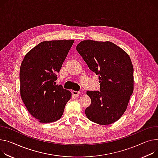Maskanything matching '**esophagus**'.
Instances as JSON below:
<instances>
[{"label":"esophagus","mask_w":158,"mask_h":158,"mask_svg":"<svg viewBox=\"0 0 158 158\" xmlns=\"http://www.w3.org/2000/svg\"><path fill=\"white\" fill-rule=\"evenodd\" d=\"M72 94H73V95L77 96V95H79V94H81V92H80V91H72Z\"/></svg>","instance_id":"esophagus-1"}]
</instances>
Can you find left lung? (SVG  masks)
Returning a JSON list of instances; mask_svg holds the SVG:
<instances>
[{
    "label": "left lung",
    "mask_w": 158,
    "mask_h": 158,
    "mask_svg": "<svg viewBox=\"0 0 158 158\" xmlns=\"http://www.w3.org/2000/svg\"><path fill=\"white\" fill-rule=\"evenodd\" d=\"M77 51L89 69L98 75L100 91H88L86 117L100 125L119 119L133 91V67L128 54L110 41L82 40Z\"/></svg>",
    "instance_id": "8db88e82"
}]
</instances>
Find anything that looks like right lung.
I'll list each match as a JSON object with an SVG mask.
<instances>
[{"label": "right lung", "instance_id": "1", "mask_svg": "<svg viewBox=\"0 0 158 158\" xmlns=\"http://www.w3.org/2000/svg\"><path fill=\"white\" fill-rule=\"evenodd\" d=\"M73 40L43 41L25 55L20 67V95L28 111L41 123L58 121L72 97L70 91L55 85L56 72Z\"/></svg>", "mask_w": 158, "mask_h": 158}]
</instances>
